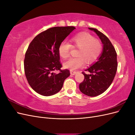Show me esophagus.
<instances>
[{"mask_svg":"<svg viewBox=\"0 0 135 135\" xmlns=\"http://www.w3.org/2000/svg\"><path fill=\"white\" fill-rule=\"evenodd\" d=\"M76 73V71H73V70H70V74L72 75H75Z\"/></svg>","mask_w":135,"mask_h":135,"instance_id":"obj_1","label":"esophagus"}]
</instances>
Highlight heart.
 Here are the masks:
<instances>
[{
    "instance_id": "heart-1",
    "label": "heart",
    "mask_w": 135,
    "mask_h": 135,
    "mask_svg": "<svg viewBox=\"0 0 135 135\" xmlns=\"http://www.w3.org/2000/svg\"><path fill=\"white\" fill-rule=\"evenodd\" d=\"M70 43L62 42L59 47V54L61 58L66 59L70 56L73 48H78L76 57L71 58L64 63V67L71 70L82 67L84 61L88 64L95 62L101 53L102 45L99 40L87 32L77 34L70 39Z\"/></svg>"
}]
</instances>
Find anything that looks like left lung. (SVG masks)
I'll use <instances>...</instances> for the list:
<instances>
[{"mask_svg": "<svg viewBox=\"0 0 135 135\" xmlns=\"http://www.w3.org/2000/svg\"><path fill=\"white\" fill-rule=\"evenodd\" d=\"M99 36L103 44V51L96 63L85 71L84 79L79 84V89L84 95L95 97L101 95L109 87L115 76L118 67L117 52L107 36L96 28L89 27Z\"/></svg>", "mask_w": 135, "mask_h": 135, "instance_id": "1", "label": "left lung"}]
</instances>
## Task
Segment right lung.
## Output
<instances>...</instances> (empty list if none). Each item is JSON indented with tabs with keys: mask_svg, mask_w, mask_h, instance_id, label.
Instances as JSON below:
<instances>
[{
	"mask_svg": "<svg viewBox=\"0 0 135 135\" xmlns=\"http://www.w3.org/2000/svg\"><path fill=\"white\" fill-rule=\"evenodd\" d=\"M74 26L54 27L36 35L28 47L24 59V70L28 84L40 95L49 96L59 92L70 75L61 70L59 47ZM56 70L59 73H55Z\"/></svg>",
	"mask_w": 135,
	"mask_h": 135,
	"instance_id": "1",
	"label": "right lung"
}]
</instances>
